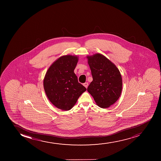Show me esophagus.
<instances>
[{"mask_svg":"<svg viewBox=\"0 0 161 161\" xmlns=\"http://www.w3.org/2000/svg\"><path fill=\"white\" fill-rule=\"evenodd\" d=\"M88 83H87V82H86V83H85L83 84V85L85 86L86 88H87V86H88Z\"/></svg>","mask_w":161,"mask_h":161,"instance_id":"esophagus-1","label":"esophagus"}]
</instances>
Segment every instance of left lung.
Listing matches in <instances>:
<instances>
[{
  "instance_id": "8db88e82",
  "label": "left lung",
  "mask_w": 161,
  "mask_h": 161,
  "mask_svg": "<svg viewBox=\"0 0 161 161\" xmlns=\"http://www.w3.org/2000/svg\"><path fill=\"white\" fill-rule=\"evenodd\" d=\"M87 58L93 78L87 91L98 106L108 108L117 102L121 93V74L116 65L102 54L87 56Z\"/></svg>"
}]
</instances>
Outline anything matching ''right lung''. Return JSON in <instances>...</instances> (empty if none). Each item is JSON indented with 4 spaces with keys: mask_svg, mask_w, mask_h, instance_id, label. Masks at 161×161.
<instances>
[{
    "mask_svg": "<svg viewBox=\"0 0 161 161\" xmlns=\"http://www.w3.org/2000/svg\"><path fill=\"white\" fill-rule=\"evenodd\" d=\"M78 61L77 56H61L50 65L44 76L43 87L48 99L63 111L71 109L86 90L74 73Z\"/></svg>",
    "mask_w": 161,
    "mask_h": 161,
    "instance_id": "1",
    "label": "right lung"
}]
</instances>
